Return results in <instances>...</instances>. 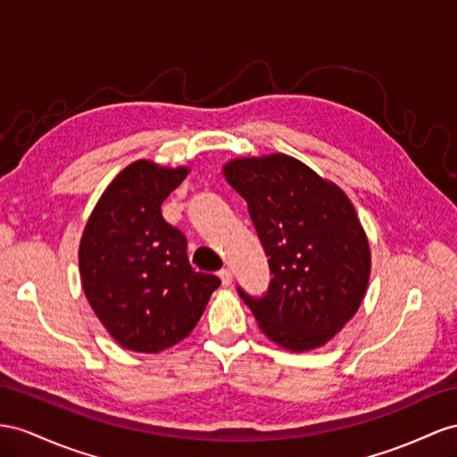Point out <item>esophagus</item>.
Instances as JSON below:
<instances>
[{"mask_svg":"<svg viewBox=\"0 0 457 457\" xmlns=\"http://www.w3.org/2000/svg\"><path fill=\"white\" fill-rule=\"evenodd\" d=\"M218 276H220V279H221V286H224V287H229V286H231L233 274H231L229 268H224V270H220Z\"/></svg>","mask_w":457,"mask_h":457,"instance_id":"obj_1","label":"esophagus"}]
</instances>
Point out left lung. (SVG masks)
<instances>
[{"instance_id":"8db88e82","label":"left lung","mask_w":457,"mask_h":457,"mask_svg":"<svg viewBox=\"0 0 457 457\" xmlns=\"http://www.w3.org/2000/svg\"><path fill=\"white\" fill-rule=\"evenodd\" d=\"M249 206L270 264L261 299L239 295L268 340L287 351L328 344L355 317L370 278V245L340 185L301 160L233 158L221 168Z\"/></svg>"}]
</instances>
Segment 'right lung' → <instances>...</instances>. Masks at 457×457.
Wrapping results in <instances>:
<instances>
[{
    "instance_id": "obj_1",
    "label": "right lung",
    "mask_w": 457,
    "mask_h": 457,
    "mask_svg": "<svg viewBox=\"0 0 457 457\" xmlns=\"http://www.w3.org/2000/svg\"><path fill=\"white\" fill-rule=\"evenodd\" d=\"M191 171L137 160L115 175L87 220L79 274L88 305L113 340L160 353L185 340L203 317L216 276L195 272L179 229L162 203Z\"/></svg>"
}]
</instances>
